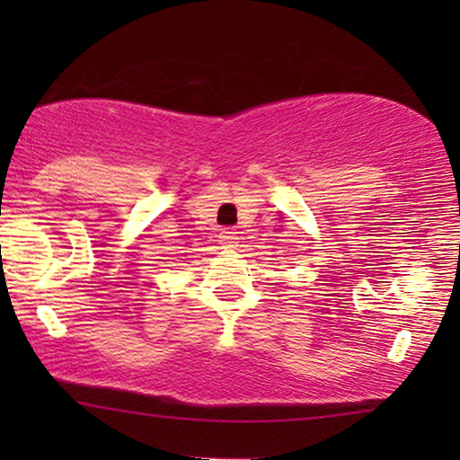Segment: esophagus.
Returning a JSON list of instances; mask_svg holds the SVG:
<instances>
[{
  "label": "esophagus",
  "mask_w": 460,
  "mask_h": 460,
  "mask_svg": "<svg viewBox=\"0 0 460 460\" xmlns=\"http://www.w3.org/2000/svg\"><path fill=\"white\" fill-rule=\"evenodd\" d=\"M219 243H222V244H234L236 243V232L230 230V228L222 230V232H219Z\"/></svg>",
  "instance_id": "34e87169"
}]
</instances>
